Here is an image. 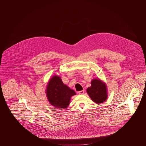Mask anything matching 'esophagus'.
<instances>
[{"instance_id":"obj_1","label":"esophagus","mask_w":146,"mask_h":146,"mask_svg":"<svg viewBox=\"0 0 146 146\" xmlns=\"http://www.w3.org/2000/svg\"><path fill=\"white\" fill-rule=\"evenodd\" d=\"M78 94L80 95H83L84 94V90L80 91L78 92Z\"/></svg>"}]
</instances>
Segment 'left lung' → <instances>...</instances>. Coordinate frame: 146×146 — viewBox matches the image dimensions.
Returning a JSON list of instances; mask_svg holds the SVG:
<instances>
[{"label": "left lung", "mask_w": 146, "mask_h": 146, "mask_svg": "<svg viewBox=\"0 0 146 146\" xmlns=\"http://www.w3.org/2000/svg\"><path fill=\"white\" fill-rule=\"evenodd\" d=\"M90 87L86 89V92L91 99L95 104L104 102L108 97L107 88L106 83L99 78L93 79Z\"/></svg>", "instance_id": "left-lung-1"}]
</instances>
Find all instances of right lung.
Segmentation results:
<instances>
[{
    "label": "right lung",
    "instance_id": "right-lung-1",
    "mask_svg": "<svg viewBox=\"0 0 146 146\" xmlns=\"http://www.w3.org/2000/svg\"><path fill=\"white\" fill-rule=\"evenodd\" d=\"M46 95L48 101L57 108H67L71 97L76 95L74 91L64 84L58 76H54L50 80L46 88Z\"/></svg>",
    "mask_w": 146,
    "mask_h": 146
}]
</instances>
